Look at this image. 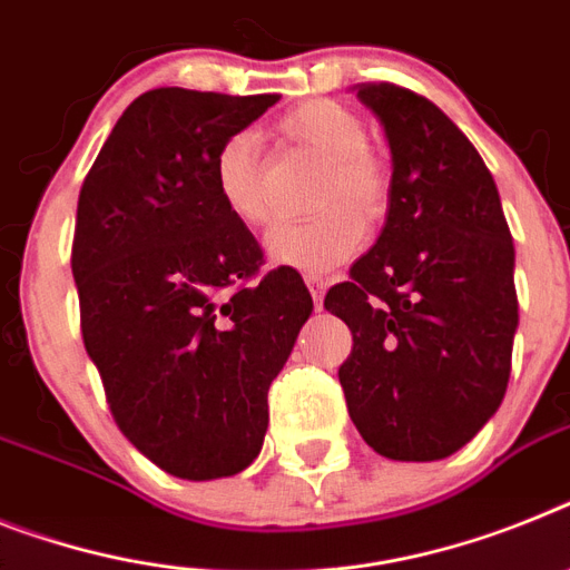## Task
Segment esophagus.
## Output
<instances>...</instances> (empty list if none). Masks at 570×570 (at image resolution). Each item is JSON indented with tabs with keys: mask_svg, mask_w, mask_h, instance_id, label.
<instances>
[{
	"mask_svg": "<svg viewBox=\"0 0 570 570\" xmlns=\"http://www.w3.org/2000/svg\"><path fill=\"white\" fill-rule=\"evenodd\" d=\"M307 286H309V293H313L315 309H322V298H324V289H327V281H324L322 275H307Z\"/></svg>",
	"mask_w": 570,
	"mask_h": 570,
	"instance_id": "esophagus-1",
	"label": "esophagus"
}]
</instances>
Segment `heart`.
I'll return each mask as SVG.
<instances>
[{"label": "heart", "instance_id": "obj_1", "mask_svg": "<svg viewBox=\"0 0 570 570\" xmlns=\"http://www.w3.org/2000/svg\"><path fill=\"white\" fill-rule=\"evenodd\" d=\"M286 141L324 159L315 188V208L324 214L304 223H286L266 237V255L275 266L327 275L351 261L365 240L363 219L380 217L389 199V176L367 150V127L353 109L336 100H307L277 121ZM214 188L228 217L261 232L272 223L266 161L255 132H234L214 153Z\"/></svg>", "mask_w": 570, "mask_h": 570}]
</instances>
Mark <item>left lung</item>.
Listing matches in <instances>:
<instances>
[{"instance_id": "obj_1", "label": "left lung", "mask_w": 570, "mask_h": 570, "mask_svg": "<svg viewBox=\"0 0 570 570\" xmlns=\"http://www.w3.org/2000/svg\"><path fill=\"white\" fill-rule=\"evenodd\" d=\"M391 147L389 214L324 307L353 333V425L391 461H440L499 411L519 327L513 237L470 138L423 95L358 83Z\"/></svg>"}]
</instances>
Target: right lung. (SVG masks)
I'll list each match as a JSON object with an SVG mask.
<instances>
[{"label":"right lung","mask_w":570,"mask_h":570,"mask_svg":"<svg viewBox=\"0 0 570 570\" xmlns=\"http://www.w3.org/2000/svg\"><path fill=\"white\" fill-rule=\"evenodd\" d=\"M277 95L150 89L124 109L78 199L71 275L115 423L188 481L261 455L269 385L313 298L263 255L214 188V153Z\"/></svg>","instance_id":"right-lung-1"}]
</instances>
